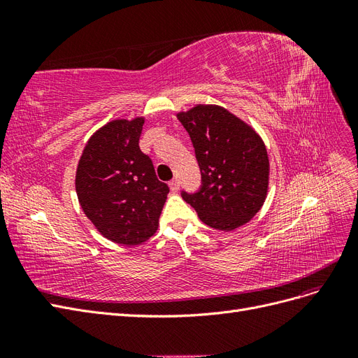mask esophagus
Wrapping results in <instances>:
<instances>
[{"mask_svg": "<svg viewBox=\"0 0 358 358\" xmlns=\"http://www.w3.org/2000/svg\"><path fill=\"white\" fill-rule=\"evenodd\" d=\"M169 187H170L171 192H178V191H179V180H178V179H173V180H170Z\"/></svg>", "mask_w": 358, "mask_h": 358, "instance_id": "obj_1", "label": "esophagus"}]
</instances>
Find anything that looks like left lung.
<instances>
[{
    "label": "left lung",
    "instance_id": "8db88e82",
    "mask_svg": "<svg viewBox=\"0 0 358 358\" xmlns=\"http://www.w3.org/2000/svg\"><path fill=\"white\" fill-rule=\"evenodd\" d=\"M178 119L196 149L201 188L182 197L206 225L233 231L263 208L270 162L263 138L243 119L216 104H196Z\"/></svg>",
    "mask_w": 358,
    "mask_h": 358
}]
</instances>
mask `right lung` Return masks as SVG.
<instances>
[{
	"label": "right lung",
	"instance_id": "obj_1",
	"mask_svg": "<svg viewBox=\"0 0 358 358\" xmlns=\"http://www.w3.org/2000/svg\"><path fill=\"white\" fill-rule=\"evenodd\" d=\"M143 116L113 119L90 137L76 170L85 215L106 239L133 246L158 230L169 194L152 161L138 146Z\"/></svg>",
	"mask_w": 358,
	"mask_h": 358
}]
</instances>
